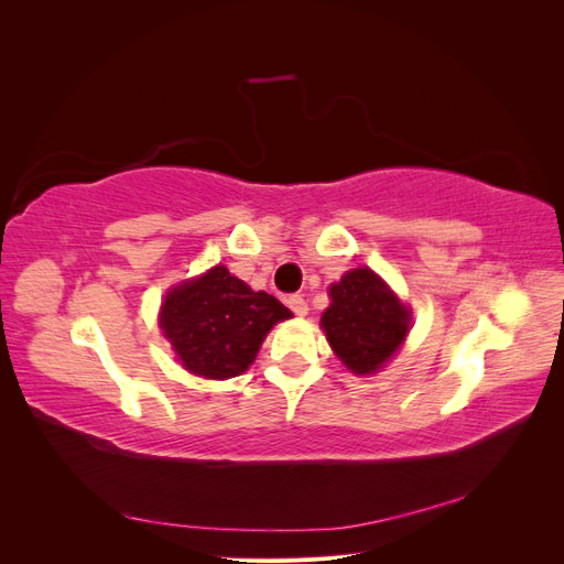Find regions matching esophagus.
Here are the masks:
<instances>
[{
	"label": "esophagus",
	"mask_w": 564,
	"mask_h": 564,
	"mask_svg": "<svg viewBox=\"0 0 564 564\" xmlns=\"http://www.w3.org/2000/svg\"><path fill=\"white\" fill-rule=\"evenodd\" d=\"M286 303H289V308H292L299 317L308 315V303H305V299L301 294H292V296L286 299Z\"/></svg>",
	"instance_id": "esophagus-1"
}]
</instances>
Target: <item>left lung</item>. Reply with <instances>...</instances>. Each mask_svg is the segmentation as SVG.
<instances>
[{
  "label": "left lung",
  "instance_id": "1",
  "mask_svg": "<svg viewBox=\"0 0 564 564\" xmlns=\"http://www.w3.org/2000/svg\"><path fill=\"white\" fill-rule=\"evenodd\" d=\"M329 296L332 305L322 313L329 346L355 373L377 371L402 346L409 311L369 268L346 272Z\"/></svg>",
  "mask_w": 564,
  "mask_h": 564
}]
</instances>
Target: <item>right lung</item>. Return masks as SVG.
Segmentation results:
<instances>
[{"label":"right lung","instance_id":"obj_1","mask_svg":"<svg viewBox=\"0 0 564 564\" xmlns=\"http://www.w3.org/2000/svg\"><path fill=\"white\" fill-rule=\"evenodd\" d=\"M292 311L216 265L166 294L160 327L187 371L204 379L240 377L265 334Z\"/></svg>","mask_w":564,"mask_h":564}]
</instances>
